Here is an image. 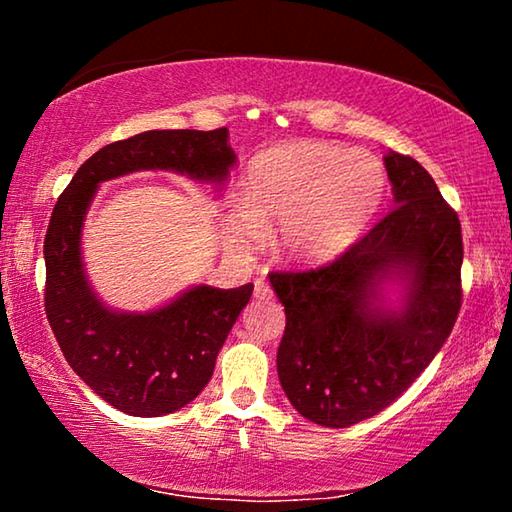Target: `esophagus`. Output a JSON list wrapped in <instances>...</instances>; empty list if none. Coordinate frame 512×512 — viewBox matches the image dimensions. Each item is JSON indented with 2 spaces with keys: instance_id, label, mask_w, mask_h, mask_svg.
<instances>
[{
  "instance_id": "obj_1",
  "label": "esophagus",
  "mask_w": 512,
  "mask_h": 512,
  "mask_svg": "<svg viewBox=\"0 0 512 512\" xmlns=\"http://www.w3.org/2000/svg\"><path fill=\"white\" fill-rule=\"evenodd\" d=\"M255 298L257 300H268V298H273V289H271V284H268L264 277H257L255 280Z\"/></svg>"
}]
</instances>
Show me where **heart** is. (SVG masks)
I'll use <instances>...</instances> for the list:
<instances>
[{
  "label": "heart",
  "instance_id": "obj_1",
  "mask_svg": "<svg viewBox=\"0 0 512 512\" xmlns=\"http://www.w3.org/2000/svg\"><path fill=\"white\" fill-rule=\"evenodd\" d=\"M384 196L386 171L375 155L316 140L280 146L250 164L232 232L241 246L253 248L262 228L277 225V253L318 262L348 248Z\"/></svg>",
  "mask_w": 512,
  "mask_h": 512
}]
</instances>
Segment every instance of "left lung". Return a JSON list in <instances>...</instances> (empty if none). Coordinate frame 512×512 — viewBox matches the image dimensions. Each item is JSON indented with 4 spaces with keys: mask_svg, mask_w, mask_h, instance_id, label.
Listing matches in <instances>:
<instances>
[{
    "mask_svg": "<svg viewBox=\"0 0 512 512\" xmlns=\"http://www.w3.org/2000/svg\"><path fill=\"white\" fill-rule=\"evenodd\" d=\"M395 207L332 262L273 271L287 327L277 375L289 402L320 427L343 429L391 406L429 366L463 302L458 214L409 155L391 151ZM404 276L405 305H376L378 284Z\"/></svg>",
    "mask_w": 512,
    "mask_h": 512,
    "instance_id": "1",
    "label": "left lung"
}]
</instances>
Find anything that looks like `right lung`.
I'll return each instance as SVG.
<instances>
[{
    "mask_svg": "<svg viewBox=\"0 0 512 512\" xmlns=\"http://www.w3.org/2000/svg\"><path fill=\"white\" fill-rule=\"evenodd\" d=\"M237 155L228 128L146 131L103 146L58 196L45 235V311L69 366L110 406L137 418L183 409L203 391L253 284L189 289L149 314L103 307L85 280L81 230L99 183L142 169H167L223 183Z\"/></svg>",
    "mask_w": 512,
    "mask_h": 512,
    "instance_id": "obj_1",
    "label": "right lung"
}]
</instances>
